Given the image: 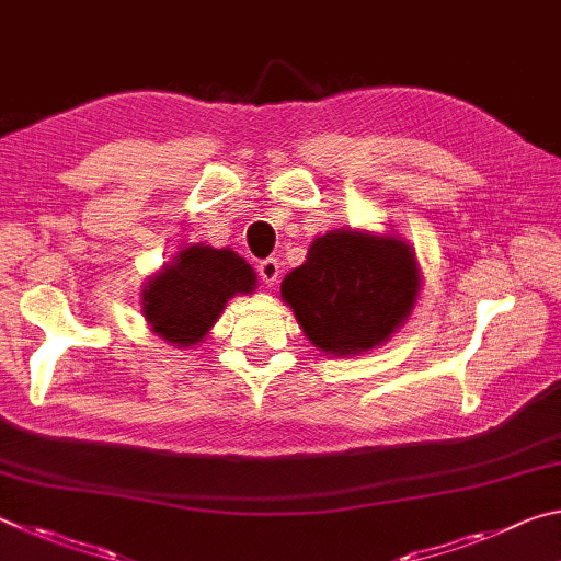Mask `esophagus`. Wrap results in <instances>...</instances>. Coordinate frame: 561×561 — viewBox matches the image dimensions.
<instances>
[{"label":"esophagus","mask_w":561,"mask_h":561,"mask_svg":"<svg viewBox=\"0 0 561 561\" xmlns=\"http://www.w3.org/2000/svg\"><path fill=\"white\" fill-rule=\"evenodd\" d=\"M257 272H260V279L267 284V287H274V284H277V279H279L282 267H279L277 260H264V262H260Z\"/></svg>","instance_id":"1"}]
</instances>
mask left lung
I'll return each mask as SVG.
<instances>
[{
    "instance_id": "left-lung-1",
    "label": "left lung",
    "mask_w": 561,
    "mask_h": 561,
    "mask_svg": "<svg viewBox=\"0 0 561 561\" xmlns=\"http://www.w3.org/2000/svg\"><path fill=\"white\" fill-rule=\"evenodd\" d=\"M421 264L401 234L341 227L319 234L304 264L282 282L299 329L324 356L383 346L421 294Z\"/></svg>"
}]
</instances>
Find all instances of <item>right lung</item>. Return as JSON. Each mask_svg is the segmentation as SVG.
Here are the masks:
<instances>
[{"label": "right lung", "mask_w": 561, "mask_h": 561, "mask_svg": "<svg viewBox=\"0 0 561 561\" xmlns=\"http://www.w3.org/2000/svg\"><path fill=\"white\" fill-rule=\"evenodd\" d=\"M257 289V272L230 247L185 244L140 287L150 334L175 348L201 346L227 301Z\"/></svg>", "instance_id": "right-lung-1"}]
</instances>
